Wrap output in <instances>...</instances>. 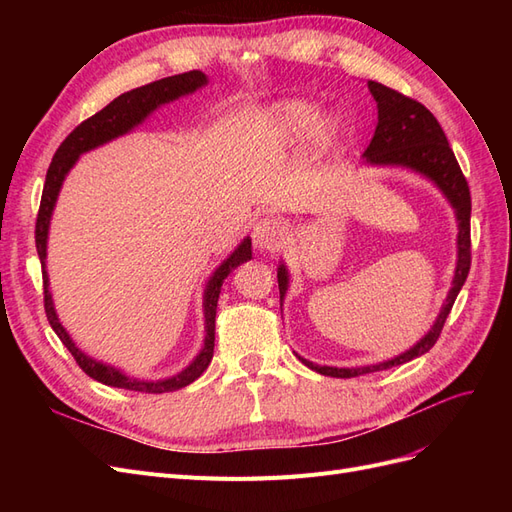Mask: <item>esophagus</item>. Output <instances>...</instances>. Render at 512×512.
Segmentation results:
<instances>
[{"label": "esophagus", "mask_w": 512, "mask_h": 512, "mask_svg": "<svg viewBox=\"0 0 512 512\" xmlns=\"http://www.w3.org/2000/svg\"><path fill=\"white\" fill-rule=\"evenodd\" d=\"M284 239H286V226L280 218H271V215H267V218L256 222L254 232H252V241L260 252L280 250Z\"/></svg>", "instance_id": "34e87169"}]
</instances>
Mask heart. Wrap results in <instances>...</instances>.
Listing matches in <instances>:
<instances>
[{
	"label": "heart",
	"instance_id": "obj_1",
	"mask_svg": "<svg viewBox=\"0 0 512 512\" xmlns=\"http://www.w3.org/2000/svg\"><path fill=\"white\" fill-rule=\"evenodd\" d=\"M265 130L275 143L290 145L316 134L320 147H331L337 136V123L335 119L322 121L320 104L305 98H290L269 108Z\"/></svg>",
	"mask_w": 512,
	"mask_h": 512
}]
</instances>
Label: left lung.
I'll list each match as a JSON object with an SVG mask.
<instances>
[{"label":"left lung","mask_w":512,"mask_h":512,"mask_svg":"<svg viewBox=\"0 0 512 512\" xmlns=\"http://www.w3.org/2000/svg\"><path fill=\"white\" fill-rule=\"evenodd\" d=\"M367 87L378 104V126H376L374 138H371L369 147L363 153V158L367 164H374V166H404V168L416 170V173L425 175L427 179H431L438 185L442 194L448 198V203L453 205L457 215V226H459L457 269L453 277V288L448 290V297L429 333L421 339V342H416L410 350L395 356V359L378 363V365H367V367H327V365H316L299 356V361L303 365L318 371L322 376H331V378H356L363 374H371V371H382L401 363H408L416 359V356L429 352L433 344L438 342L444 322L448 314H451L461 286L466 284V277L470 273V262H472L470 188L457 164L451 145L446 141V134L442 132L438 119L433 117L421 102L399 94V91L391 87L376 81H369ZM277 284H280V301H282L288 290V269L284 265H280V269H277Z\"/></svg>","instance_id":"8db88e82"}]
</instances>
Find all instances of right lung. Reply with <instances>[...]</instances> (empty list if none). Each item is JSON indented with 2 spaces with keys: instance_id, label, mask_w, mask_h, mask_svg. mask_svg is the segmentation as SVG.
I'll return each mask as SVG.
<instances>
[{
  "instance_id": "obj_1",
  "label": "right lung",
  "mask_w": 512,
  "mask_h": 512,
  "mask_svg": "<svg viewBox=\"0 0 512 512\" xmlns=\"http://www.w3.org/2000/svg\"><path fill=\"white\" fill-rule=\"evenodd\" d=\"M203 85H207L205 72L190 70V72L166 76V79L153 81L149 85L126 91V94H121L111 104H106L100 113L91 115L89 119L79 123V126H76L66 136V141L59 145L49 170H46V181H44L40 211H38V220H36V250H38L40 262H42V280H44V312H46V318H49V322H51L53 331L61 339V344L70 350V354L74 356V361L79 363V367L89 378H94L106 386H117V389L138 391V393H170V391L183 389V386H188L196 378H200V374H203L213 359L215 309H218L222 284L232 269H237L241 262H247L252 258V239L250 237L243 239L237 250L232 252L209 277V282L205 286V294H203L205 331H207L205 346L196 354V359L173 378H164V380L130 378L126 374H121L119 369L91 359V356H87L85 352L76 348L72 337L68 335V331L64 327H61V322L55 314V305H53L51 292H49V275H46V239H49V224H51V215H53V209L57 203L59 190H61V183H64L66 175L70 173V168L76 164V160L81 158V153L96 149L108 141H113V138H117V136L128 134L130 130H134L138 126V123H143L153 111H156L158 106L173 102L181 96L194 94V91Z\"/></svg>"
}]
</instances>
